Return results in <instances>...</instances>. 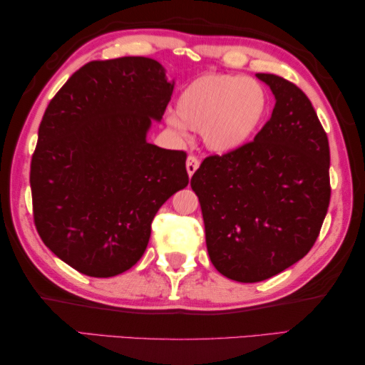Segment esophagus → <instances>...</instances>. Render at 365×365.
Instances as JSON below:
<instances>
[{
	"mask_svg": "<svg viewBox=\"0 0 365 365\" xmlns=\"http://www.w3.org/2000/svg\"><path fill=\"white\" fill-rule=\"evenodd\" d=\"M199 166H200L199 158L194 157V155H189L187 160H186V170H187L189 178L194 176V173H195L197 170H199Z\"/></svg>",
	"mask_w": 365,
	"mask_h": 365,
	"instance_id": "1",
	"label": "esophagus"
}]
</instances>
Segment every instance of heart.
<instances>
[{"instance_id":"heart-1","label":"heart","mask_w":365,"mask_h":365,"mask_svg":"<svg viewBox=\"0 0 365 365\" xmlns=\"http://www.w3.org/2000/svg\"><path fill=\"white\" fill-rule=\"evenodd\" d=\"M270 98L260 82L225 73H207L190 81L176 100L168 126L182 135L200 130L208 150L226 155L246 147L268 115Z\"/></svg>"}]
</instances>
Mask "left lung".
I'll list each match as a JSON object with an SVG mask.
<instances>
[{
	"instance_id": "1",
	"label": "left lung",
	"mask_w": 365,
	"mask_h": 365,
	"mask_svg": "<svg viewBox=\"0 0 365 365\" xmlns=\"http://www.w3.org/2000/svg\"><path fill=\"white\" fill-rule=\"evenodd\" d=\"M274 108L252 142L202 161L190 179L210 260L226 278L257 283L301 260L330 204V147L312 103L274 74Z\"/></svg>"
}]
</instances>
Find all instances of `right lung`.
I'll return each mask as SVG.
<instances>
[{
    "label": "right lung",
    "mask_w": 365,
    "mask_h": 365,
    "mask_svg": "<svg viewBox=\"0 0 365 365\" xmlns=\"http://www.w3.org/2000/svg\"><path fill=\"white\" fill-rule=\"evenodd\" d=\"M175 81L152 58L91 61L45 110L31 165L34 222L77 272L110 278L145 252L158 208L189 182L186 152L147 142Z\"/></svg>",
    "instance_id": "1"
}]
</instances>
